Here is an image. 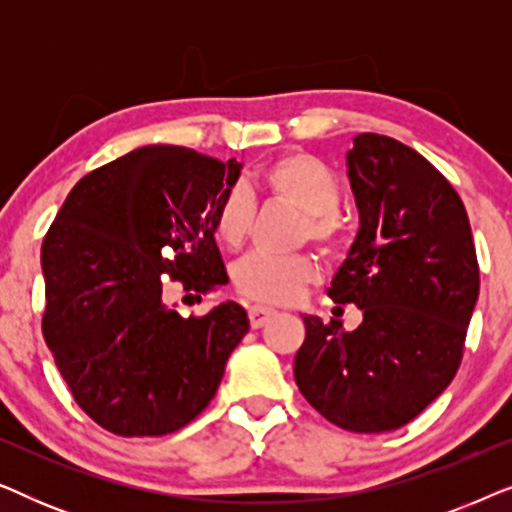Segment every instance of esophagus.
<instances>
[{"label":"esophagus","mask_w":512,"mask_h":512,"mask_svg":"<svg viewBox=\"0 0 512 512\" xmlns=\"http://www.w3.org/2000/svg\"><path fill=\"white\" fill-rule=\"evenodd\" d=\"M275 310H270V307H263V305H254L249 307V321H251V328H263L268 321L275 317Z\"/></svg>","instance_id":"esophagus-1"}]
</instances>
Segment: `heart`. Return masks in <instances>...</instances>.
<instances>
[{
  "label": "heart",
  "mask_w": 512,
  "mask_h": 512,
  "mask_svg": "<svg viewBox=\"0 0 512 512\" xmlns=\"http://www.w3.org/2000/svg\"><path fill=\"white\" fill-rule=\"evenodd\" d=\"M261 184L272 198L305 214V237L321 247H338L342 226L335 216L340 205V181L324 160L312 153H286L261 174ZM254 221V198L247 188L235 186L223 195L214 216L221 244L237 249L247 240ZM317 265L307 256H272L256 251L235 265V284L244 296L265 305H286L296 300L307 284L317 279Z\"/></svg>",
  "instance_id": "obj_1"
}]
</instances>
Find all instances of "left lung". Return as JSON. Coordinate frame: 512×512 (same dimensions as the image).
Listing matches in <instances>:
<instances>
[{"label": "left lung", "instance_id": "8db88e82", "mask_svg": "<svg viewBox=\"0 0 512 512\" xmlns=\"http://www.w3.org/2000/svg\"><path fill=\"white\" fill-rule=\"evenodd\" d=\"M352 144L359 233L326 293L363 321L349 333L303 314L293 377L328 422L382 433L412 422L457 375L480 270L464 202L429 160L373 132Z\"/></svg>", "mask_w": 512, "mask_h": 512}]
</instances>
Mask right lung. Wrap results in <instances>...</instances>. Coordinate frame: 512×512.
<instances>
[{
  "instance_id": "obj_1",
  "label": "right lung",
  "mask_w": 512,
  "mask_h": 512,
  "mask_svg": "<svg viewBox=\"0 0 512 512\" xmlns=\"http://www.w3.org/2000/svg\"><path fill=\"white\" fill-rule=\"evenodd\" d=\"M242 163L142 146L83 177L44 244V338L88 417L118 436H165L212 401L249 331L242 305L181 317L165 289L228 284L214 216Z\"/></svg>"
}]
</instances>
